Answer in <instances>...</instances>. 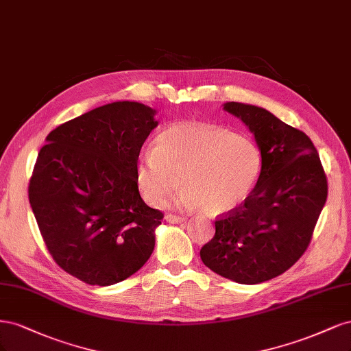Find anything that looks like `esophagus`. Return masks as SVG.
I'll list each match as a JSON object with an SVG mask.
<instances>
[{"instance_id": "34e87169", "label": "esophagus", "mask_w": 351, "mask_h": 351, "mask_svg": "<svg viewBox=\"0 0 351 351\" xmlns=\"http://www.w3.org/2000/svg\"><path fill=\"white\" fill-rule=\"evenodd\" d=\"M165 220L167 223H172V224H176V223H180V221H185V217H180V216H175V214H166Z\"/></svg>"}]
</instances>
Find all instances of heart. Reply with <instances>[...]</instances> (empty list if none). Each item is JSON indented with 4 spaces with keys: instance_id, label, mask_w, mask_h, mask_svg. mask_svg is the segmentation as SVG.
Returning a JSON list of instances; mask_svg holds the SVG:
<instances>
[{
    "instance_id": "obj_1",
    "label": "heart",
    "mask_w": 351,
    "mask_h": 351,
    "mask_svg": "<svg viewBox=\"0 0 351 351\" xmlns=\"http://www.w3.org/2000/svg\"><path fill=\"white\" fill-rule=\"evenodd\" d=\"M256 144L239 134L208 125L180 122L165 128L154 149L141 153L135 182L150 206H160L180 182L175 202L180 207L223 214L250 197L261 173Z\"/></svg>"
}]
</instances>
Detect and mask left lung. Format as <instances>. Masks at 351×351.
I'll return each mask as SVG.
<instances>
[{
    "mask_svg": "<svg viewBox=\"0 0 351 351\" xmlns=\"http://www.w3.org/2000/svg\"><path fill=\"white\" fill-rule=\"evenodd\" d=\"M224 109L255 135L263 167L250 197L214 221L216 233L199 255L216 274L258 285L285 273L308 250L328 180L303 131L258 106L229 101Z\"/></svg>",
    "mask_w": 351,
    "mask_h": 351,
    "instance_id": "8db88e82",
    "label": "left lung"
}]
</instances>
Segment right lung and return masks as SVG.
Masks as SVG:
<instances>
[{
  "label": "right lung",
  "mask_w": 351,
  "mask_h": 351,
  "mask_svg": "<svg viewBox=\"0 0 351 351\" xmlns=\"http://www.w3.org/2000/svg\"><path fill=\"white\" fill-rule=\"evenodd\" d=\"M153 117L143 104L114 101L52 130L38 154L30 207L53 261L86 285L128 278L154 250L163 213L135 182Z\"/></svg>",
  "instance_id": "right-lung-1"
}]
</instances>
